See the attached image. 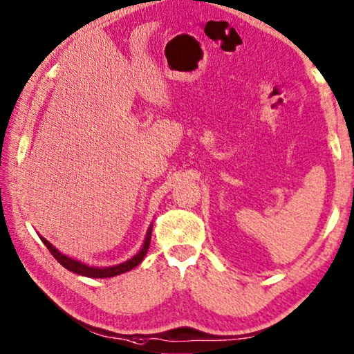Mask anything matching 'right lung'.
I'll list each match as a JSON object with an SVG mask.
<instances>
[{
    "label": "right lung",
    "mask_w": 354,
    "mask_h": 354,
    "mask_svg": "<svg viewBox=\"0 0 354 354\" xmlns=\"http://www.w3.org/2000/svg\"><path fill=\"white\" fill-rule=\"evenodd\" d=\"M151 232H153V225L149 227L148 233H147V238H145V243L142 245V249L138 250L137 255H133L132 258H129L127 261L124 263H120V265H115V266H109V268H94V266H88L85 263L82 261H77L74 258L71 257H66L64 254H61V252L53 248L52 244L48 243L46 238H42V243L46 244V248L50 250V254H52L56 260H58L59 265H63L66 269H69V271L75 272V274H80V276H85V277H94V279H106V277H115V276H120L122 272H127L133 269L136 266H138L142 260L147 255V252L149 249V243H151Z\"/></svg>",
    "instance_id": "right-lung-1"
}]
</instances>
